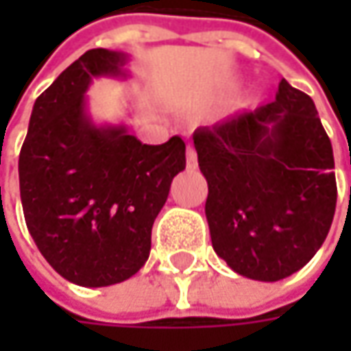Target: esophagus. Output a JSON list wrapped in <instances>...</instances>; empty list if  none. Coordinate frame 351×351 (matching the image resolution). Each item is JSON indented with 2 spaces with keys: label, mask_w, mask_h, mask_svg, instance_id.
<instances>
[{
  "label": "esophagus",
  "mask_w": 351,
  "mask_h": 351,
  "mask_svg": "<svg viewBox=\"0 0 351 351\" xmlns=\"http://www.w3.org/2000/svg\"><path fill=\"white\" fill-rule=\"evenodd\" d=\"M185 156H187V160H185V164H187V169L189 171H193V169H197V152L193 146H187V152H185Z\"/></svg>",
  "instance_id": "34e87169"
}]
</instances>
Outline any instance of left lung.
Segmentation results:
<instances>
[{
	"instance_id": "1",
	"label": "left lung",
	"mask_w": 351,
	"mask_h": 351,
	"mask_svg": "<svg viewBox=\"0 0 351 351\" xmlns=\"http://www.w3.org/2000/svg\"><path fill=\"white\" fill-rule=\"evenodd\" d=\"M193 144L210 242L230 269L279 281L313 260L338 191L330 138L306 93L281 80L276 101L199 127Z\"/></svg>"
}]
</instances>
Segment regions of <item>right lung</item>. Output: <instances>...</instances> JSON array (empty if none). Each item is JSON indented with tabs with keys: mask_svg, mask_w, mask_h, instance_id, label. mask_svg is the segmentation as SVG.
<instances>
[{
	"mask_svg": "<svg viewBox=\"0 0 351 351\" xmlns=\"http://www.w3.org/2000/svg\"><path fill=\"white\" fill-rule=\"evenodd\" d=\"M128 54L93 48L33 105L19 154L21 203L36 248L64 279L107 287L150 256L152 224L185 169V142L142 144L125 125L97 127L86 91L93 77H127Z\"/></svg>",
	"mask_w": 351,
	"mask_h": 351,
	"instance_id": "obj_1",
	"label": "right lung"
}]
</instances>
